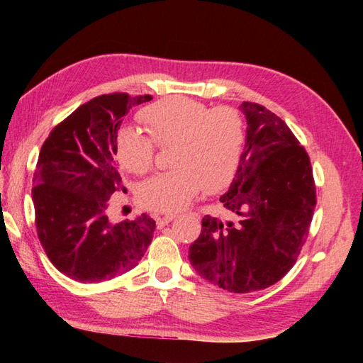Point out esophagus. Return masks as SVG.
Returning a JSON list of instances; mask_svg holds the SVG:
<instances>
[{
	"label": "esophagus",
	"mask_w": 363,
	"mask_h": 363,
	"mask_svg": "<svg viewBox=\"0 0 363 363\" xmlns=\"http://www.w3.org/2000/svg\"><path fill=\"white\" fill-rule=\"evenodd\" d=\"M175 216H177V213H167V215H162V216H156V224H157V227L167 225L168 223L172 221Z\"/></svg>",
	"instance_id": "34e87169"
}]
</instances>
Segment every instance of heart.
Listing matches in <instances>:
<instances>
[{
	"label": "heart",
	"instance_id": "b5f03b06",
	"mask_svg": "<svg viewBox=\"0 0 363 363\" xmlns=\"http://www.w3.org/2000/svg\"><path fill=\"white\" fill-rule=\"evenodd\" d=\"M148 135L123 130L116 139L121 167L133 174L148 172L159 148H172L168 172L142 183L139 199L150 211L175 212L203 189L216 192L232 182L242 159L245 128L230 107L208 108L200 101L171 96L145 108Z\"/></svg>",
	"mask_w": 363,
	"mask_h": 363
}]
</instances>
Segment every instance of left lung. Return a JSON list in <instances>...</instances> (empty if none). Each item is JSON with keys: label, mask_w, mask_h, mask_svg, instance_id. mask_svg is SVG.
Wrapping results in <instances>:
<instances>
[{"label": "left lung", "mask_w": 363, "mask_h": 363, "mask_svg": "<svg viewBox=\"0 0 363 363\" xmlns=\"http://www.w3.org/2000/svg\"><path fill=\"white\" fill-rule=\"evenodd\" d=\"M247 139L235 179L219 201L230 219L206 215L189 262L221 289L248 294L286 276L309 235L316 189L311 159L291 128L244 101Z\"/></svg>", "instance_id": "obj_1"}]
</instances>
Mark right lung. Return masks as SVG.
I'll use <instances>...</instances> for the list:
<instances>
[{"label":"right lung","mask_w":363,"mask_h":363,"mask_svg":"<svg viewBox=\"0 0 363 363\" xmlns=\"http://www.w3.org/2000/svg\"><path fill=\"white\" fill-rule=\"evenodd\" d=\"M151 95L115 92L92 98L51 130L35 171L31 199L38 238L65 276L82 283L133 269L151 244L156 221L142 213L116 223L108 199L125 192L116 138L124 116Z\"/></svg>","instance_id":"right-lung-1"}]
</instances>
